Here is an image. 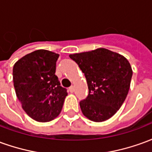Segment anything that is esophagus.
Instances as JSON below:
<instances>
[{
    "instance_id": "esophagus-1",
    "label": "esophagus",
    "mask_w": 152,
    "mask_h": 152,
    "mask_svg": "<svg viewBox=\"0 0 152 152\" xmlns=\"http://www.w3.org/2000/svg\"><path fill=\"white\" fill-rule=\"evenodd\" d=\"M74 90H75V89H74V86H72L71 87H69V91L71 93H73L74 92Z\"/></svg>"
}]
</instances>
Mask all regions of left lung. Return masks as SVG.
Returning a JSON list of instances; mask_svg holds the SVG:
<instances>
[{"instance_id": "8db88e82", "label": "left lung", "mask_w": 152, "mask_h": 152, "mask_svg": "<svg viewBox=\"0 0 152 152\" xmlns=\"http://www.w3.org/2000/svg\"><path fill=\"white\" fill-rule=\"evenodd\" d=\"M85 73L89 94L80 102L85 116L102 122L114 115L127 97L133 71L124 56L104 48L70 54Z\"/></svg>"}]
</instances>
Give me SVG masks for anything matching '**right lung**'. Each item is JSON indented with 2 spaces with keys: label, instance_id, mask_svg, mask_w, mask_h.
I'll return each instance as SVG.
<instances>
[{
  "label": "right lung",
  "instance_id": "obj_1",
  "mask_svg": "<svg viewBox=\"0 0 152 152\" xmlns=\"http://www.w3.org/2000/svg\"><path fill=\"white\" fill-rule=\"evenodd\" d=\"M58 54L45 50L28 53L15 63L13 80L25 112L39 122L56 118L67 95L55 75Z\"/></svg>",
  "mask_w": 152,
  "mask_h": 152
}]
</instances>
